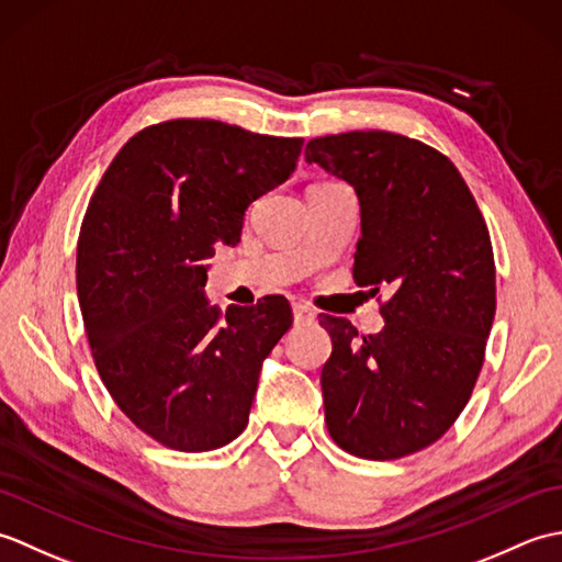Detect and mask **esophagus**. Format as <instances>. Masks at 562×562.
<instances>
[{
	"instance_id": "esophagus-1",
	"label": "esophagus",
	"mask_w": 562,
	"mask_h": 562,
	"mask_svg": "<svg viewBox=\"0 0 562 562\" xmlns=\"http://www.w3.org/2000/svg\"><path fill=\"white\" fill-rule=\"evenodd\" d=\"M292 312H294V324H312V321L316 318L314 308L306 304H294Z\"/></svg>"
}]
</instances>
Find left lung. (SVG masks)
I'll list each match as a JSON object with an SVG mask.
<instances>
[{
	"label": "left lung",
	"instance_id": "obj_1",
	"mask_svg": "<svg viewBox=\"0 0 562 562\" xmlns=\"http://www.w3.org/2000/svg\"><path fill=\"white\" fill-rule=\"evenodd\" d=\"M304 157L355 188L352 278L389 292L376 336L318 316L333 340L321 372L328 435L360 459L408 457L457 423L479 381L495 318L491 234L457 166L420 139L355 130L312 139Z\"/></svg>",
	"mask_w": 562,
	"mask_h": 562
}]
</instances>
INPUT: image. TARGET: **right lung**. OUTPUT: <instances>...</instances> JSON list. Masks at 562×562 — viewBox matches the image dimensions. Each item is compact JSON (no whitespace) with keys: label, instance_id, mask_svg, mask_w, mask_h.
<instances>
[{"label":"right lung","instance_id":"add662e5","mask_svg":"<svg viewBox=\"0 0 562 562\" xmlns=\"http://www.w3.org/2000/svg\"><path fill=\"white\" fill-rule=\"evenodd\" d=\"M302 145L173 117L130 137L93 190L77 241L83 330L117 408L164 447L212 451L248 425L292 308L268 296L222 314L202 260L241 238L246 207L288 181Z\"/></svg>","mask_w":562,"mask_h":562}]
</instances>
